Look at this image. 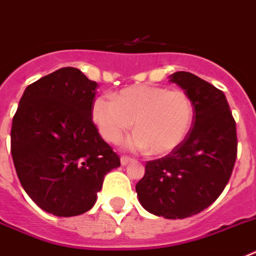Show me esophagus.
<instances>
[{
	"instance_id": "34e87169",
	"label": "esophagus",
	"mask_w": 256,
	"mask_h": 256,
	"mask_svg": "<svg viewBox=\"0 0 256 256\" xmlns=\"http://www.w3.org/2000/svg\"><path fill=\"white\" fill-rule=\"evenodd\" d=\"M131 161H132V160H131L130 157H125V156H124V157H121V165L122 166H126L128 162H131Z\"/></svg>"
}]
</instances>
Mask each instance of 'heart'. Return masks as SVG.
<instances>
[{"mask_svg": "<svg viewBox=\"0 0 256 256\" xmlns=\"http://www.w3.org/2000/svg\"><path fill=\"white\" fill-rule=\"evenodd\" d=\"M91 118L106 142L118 144L132 128L126 146L131 150H150L164 156L180 146L190 132L193 106L182 90L138 85L124 88L114 99L96 98L91 106Z\"/></svg>", "mask_w": 256, "mask_h": 256, "instance_id": "b5f03b06", "label": "heart"}]
</instances>
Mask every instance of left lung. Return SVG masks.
<instances>
[{"instance_id":"obj_1","label":"left lung","mask_w":256,"mask_h":256,"mask_svg":"<svg viewBox=\"0 0 256 256\" xmlns=\"http://www.w3.org/2000/svg\"><path fill=\"white\" fill-rule=\"evenodd\" d=\"M170 81L190 96L193 126L170 154L146 162L135 190L150 214L184 219L205 210L224 190L237 157V134L223 91L183 70Z\"/></svg>"}]
</instances>
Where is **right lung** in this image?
Segmentation results:
<instances>
[{
	"label": "right lung",
	"mask_w": 256,
	"mask_h": 256,
	"mask_svg": "<svg viewBox=\"0 0 256 256\" xmlns=\"http://www.w3.org/2000/svg\"><path fill=\"white\" fill-rule=\"evenodd\" d=\"M98 84L66 66L24 91L11 126V156L22 186L44 211L76 216L90 210L120 157L91 118Z\"/></svg>",
	"instance_id": "add662e5"
}]
</instances>
